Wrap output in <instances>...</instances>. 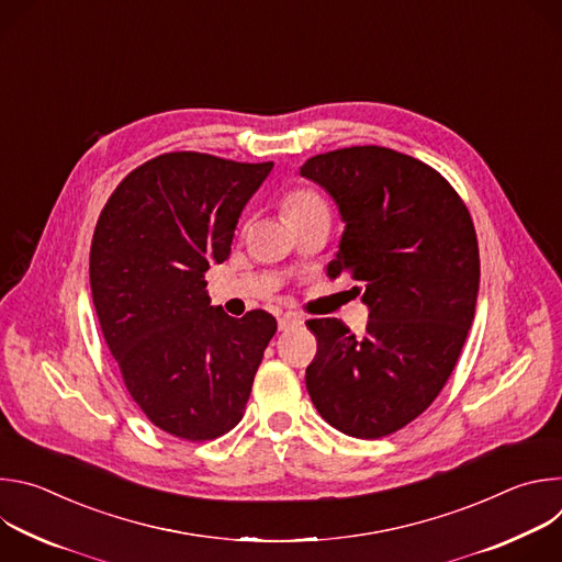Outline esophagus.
I'll use <instances>...</instances> for the list:
<instances>
[{"instance_id": "1", "label": "esophagus", "mask_w": 562, "mask_h": 562, "mask_svg": "<svg viewBox=\"0 0 562 562\" xmlns=\"http://www.w3.org/2000/svg\"><path fill=\"white\" fill-rule=\"evenodd\" d=\"M291 325H302V317H300L297 313H291V311H286V313H282V315L278 317V327H280V331L289 329Z\"/></svg>"}]
</instances>
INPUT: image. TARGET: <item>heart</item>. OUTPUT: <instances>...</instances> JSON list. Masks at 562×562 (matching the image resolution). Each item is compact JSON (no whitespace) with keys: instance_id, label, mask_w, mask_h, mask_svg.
Returning <instances> with one entry per match:
<instances>
[{"instance_id":"obj_1","label":"heart","mask_w":562,"mask_h":562,"mask_svg":"<svg viewBox=\"0 0 562 562\" xmlns=\"http://www.w3.org/2000/svg\"><path fill=\"white\" fill-rule=\"evenodd\" d=\"M315 211H329L323 195L311 189H297L286 195L284 200V213L289 220H297L304 215H311Z\"/></svg>"}]
</instances>
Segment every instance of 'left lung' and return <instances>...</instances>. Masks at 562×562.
<instances>
[{
	"mask_svg": "<svg viewBox=\"0 0 562 562\" xmlns=\"http://www.w3.org/2000/svg\"><path fill=\"white\" fill-rule=\"evenodd\" d=\"M300 176L336 200L347 226L327 271L356 280L369 306L362 338L336 317L308 319L306 389L331 427L375 440L416 420L458 362L480 282L475 228L436 169L384 146L315 155Z\"/></svg>",
	"mask_w": 562,
	"mask_h": 562,
	"instance_id": "obj_1",
	"label": "left lung"
}]
</instances>
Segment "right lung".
Masks as SVG:
<instances>
[{"label":"right lung","mask_w":562,"mask_h":562,"mask_svg":"<svg viewBox=\"0 0 562 562\" xmlns=\"http://www.w3.org/2000/svg\"><path fill=\"white\" fill-rule=\"evenodd\" d=\"M271 169L165 153L131 171L100 213L89 269L104 340L137 407L176 438L213 440L243 420L278 329L262 308L235 319L211 306L204 280Z\"/></svg>","instance_id":"obj_1"}]
</instances>
